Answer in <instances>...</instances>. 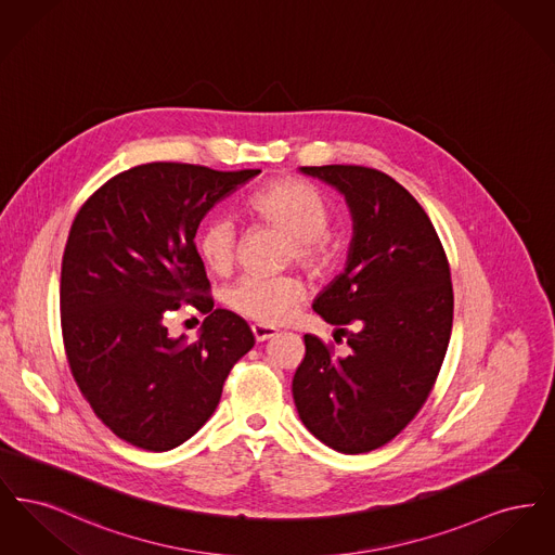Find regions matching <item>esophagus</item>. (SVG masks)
Masks as SVG:
<instances>
[{"label": "esophagus", "instance_id": "esophagus-1", "mask_svg": "<svg viewBox=\"0 0 555 555\" xmlns=\"http://www.w3.org/2000/svg\"><path fill=\"white\" fill-rule=\"evenodd\" d=\"M251 331H254L256 341H268V339H272L276 335V328L268 326V324H254Z\"/></svg>", "mask_w": 555, "mask_h": 555}]
</instances>
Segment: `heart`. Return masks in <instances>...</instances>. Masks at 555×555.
Instances as JSON below:
<instances>
[{
  "label": "heart",
  "instance_id": "b5f03b06",
  "mask_svg": "<svg viewBox=\"0 0 555 555\" xmlns=\"http://www.w3.org/2000/svg\"><path fill=\"white\" fill-rule=\"evenodd\" d=\"M247 211L270 227L291 235L287 258L324 272L335 260V245L328 235L331 206L317 186L297 179H279L258 189L247 199ZM238 233L229 214H210L197 235V251L214 272H229L237 258ZM306 287L293 274L264 276L247 274L227 293V304L241 317L258 324H281L301 304Z\"/></svg>",
  "mask_w": 555,
  "mask_h": 555
}]
</instances>
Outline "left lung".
<instances>
[{"label": "left lung", "mask_w": 555, "mask_h": 555, "mask_svg": "<svg viewBox=\"0 0 555 555\" xmlns=\"http://www.w3.org/2000/svg\"><path fill=\"white\" fill-rule=\"evenodd\" d=\"M344 193L353 220L345 270L314 312L347 333V356L304 335L293 376L301 423L341 453L383 448L421 412L448 351L453 289L448 256L423 206L366 166H304Z\"/></svg>", "instance_id": "left-lung-1"}]
</instances>
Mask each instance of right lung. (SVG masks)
<instances>
[{
  "mask_svg": "<svg viewBox=\"0 0 555 555\" xmlns=\"http://www.w3.org/2000/svg\"><path fill=\"white\" fill-rule=\"evenodd\" d=\"M256 175L141 164L100 186L70 227L60 279L66 358L95 416L134 448L185 443L256 344L243 318L214 308L195 247L202 218ZM183 302L209 314L193 345L160 322Z\"/></svg>",
  "mask_w": 555,
  "mask_h": 555,
  "instance_id": "right-lung-1",
  "label": "right lung"
}]
</instances>
